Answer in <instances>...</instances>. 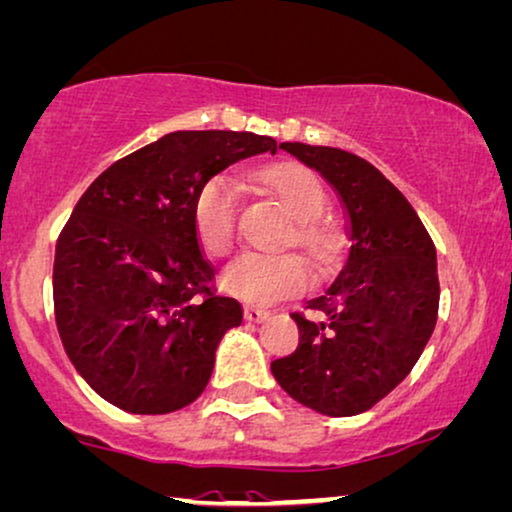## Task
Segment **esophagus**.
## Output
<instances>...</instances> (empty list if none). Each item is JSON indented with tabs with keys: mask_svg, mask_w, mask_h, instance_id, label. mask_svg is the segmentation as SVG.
Here are the masks:
<instances>
[{
	"mask_svg": "<svg viewBox=\"0 0 512 512\" xmlns=\"http://www.w3.org/2000/svg\"><path fill=\"white\" fill-rule=\"evenodd\" d=\"M268 311L266 308H256V306H246L244 308V320L246 323H263V320L268 318Z\"/></svg>",
	"mask_w": 512,
	"mask_h": 512,
	"instance_id": "obj_1",
	"label": "esophagus"
}]
</instances>
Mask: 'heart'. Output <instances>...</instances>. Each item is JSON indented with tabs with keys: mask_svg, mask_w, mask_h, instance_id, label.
Masks as SVG:
<instances>
[{
	"mask_svg": "<svg viewBox=\"0 0 512 512\" xmlns=\"http://www.w3.org/2000/svg\"><path fill=\"white\" fill-rule=\"evenodd\" d=\"M254 182L263 192L273 194L294 218V242L308 254L323 256L327 251V235L323 227L315 223V218L323 216L327 194L318 175L296 161H277L254 170ZM189 216H192L194 237L204 254L213 258L225 256L235 242V185L225 175H213L201 182L192 199ZM308 282H311L308 268L294 254L270 256L246 251L232 258L220 273V289L225 294L254 306H268L301 294Z\"/></svg>",
	"mask_w": 512,
	"mask_h": 512,
	"instance_id": "obj_1",
	"label": "heart"
}]
</instances>
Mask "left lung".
I'll return each mask as SVG.
<instances>
[{
    "label": "left lung",
    "instance_id": "left-lung-1",
    "mask_svg": "<svg viewBox=\"0 0 512 512\" xmlns=\"http://www.w3.org/2000/svg\"><path fill=\"white\" fill-rule=\"evenodd\" d=\"M342 199L349 246L323 292L292 313L299 346L270 363L277 384L332 418L358 415L399 387L430 342L439 311L437 249L425 225L372 163L334 147L282 142Z\"/></svg>",
    "mask_w": 512,
    "mask_h": 512
}]
</instances>
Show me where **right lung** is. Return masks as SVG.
Returning <instances> with one entry per match:
<instances>
[{"instance_id": "1", "label": "right lung", "mask_w": 512, "mask_h": 512, "mask_svg": "<svg viewBox=\"0 0 512 512\" xmlns=\"http://www.w3.org/2000/svg\"><path fill=\"white\" fill-rule=\"evenodd\" d=\"M270 151L273 137L178 130L116 161L87 187L61 230L54 313L63 349L102 399L163 415L199 399L242 306L211 292L194 237L199 185Z\"/></svg>"}]
</instances>
